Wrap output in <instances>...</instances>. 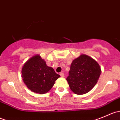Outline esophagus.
<instances>
[{
	"label": "esophagus",
	"mask_w": 120,
	"mask_h": 120,
	"mask_svg": "<svg viewBox=\"0 0 120 120\" xmlns=\"http://www.w3.org/2000/svg\"><path fill=\"white\" fill-rule=\"evenodd\" d=\"M60 76H61V77H64V73L63 72H60Z\"/></svg>",
	"instance_id": "1"
}]
</instances>
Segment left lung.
Instances as JSON below:
<instances>
[{
  "instance_id": "8db88e82",
  "label": "left lung",
  "mask_w": 120,
  "mask_h": 120,
  "mask_svg": "<svg viewBox=\"0 0 120 120\" xmlns=\"http://www.w3.org/2000/svg\"><path fill=\"white\" fill-rule=\"evenodd\" d=\"M100 74L101 69L97 61L86 54H81L72 61L66 79L74 93L83 95L95 86Z\"/></svg>"
}]
</instances>
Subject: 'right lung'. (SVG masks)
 I'll return each mask as SVG.
<instances>
[{
  "label": "right lung",
  "mask_w": 120,
  "mask_h": 120,
  "mask_svg": "<svg viewBox=\"0 0 120 120\" xmlns=\"http://www.w3.org/2000/svg\"><path fill=\"white\" fill-rule=\"evenodd\" d=\"M22 78L24 83L31 91L44 94L51 89L60 75L54 69L48 67L39 54L30 58L22 68Z\"/></svg>",
  "instance_id": "right-lung-1"
}]
</instances>
